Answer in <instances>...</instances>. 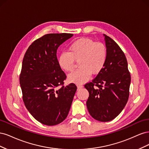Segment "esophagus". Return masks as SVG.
Returning a JSON list of instances; mask_svg holds the SVG:
<instances>
[{
  "instance_id": "obj_1",
  "label": "esophagus",
  "mask_w": 149,
  "mask_h": 149,
  "mask_svg": "<svg viewBox=\"0 0 149 149\" xmlns=\"http://www.w3.org/2000/svg\"><path fill=\"white\" fill-rule=\"evenodd\" d=\"M77 88H78V90H79L80 89H81L82 88H83V85H77Z\"/></svg>"
}]
</instances>
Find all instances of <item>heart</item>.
<instances>
[{"instance_id":"obj_1","label":"heart","mask_w":149,"mask_h":149,"mask_svg":"<svg viewBox=\"0 0 149 149\" xmlns=\"http://www.w3.org/2000/svg\"><path fill=\"white\" fill-rule=\"evenodd\" d=\"M106 47L88 38H81L70 44L68 52H62L58 58V65L66 72L73 71L75 61H78L79 68L69 74L70 82L82 84L93 74L102 70L107 60Z\"/></svg>"}]
</instances>
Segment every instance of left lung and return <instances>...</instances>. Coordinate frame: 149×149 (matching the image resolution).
Segmentation results:
<instances>
[{"instance_id":"8db88e82","label":"left lung","mask_w":149,"mask_h":149,"mask_svg":"<svg viewBox=\"0 0 149 149\" xmlns=\"http://www.w3.org/2000/svg\"><path fill=\"white\" fill-rule=\"evenodd\" d=\"M104 35L107 52L105 66L84 87L89 94L86 106L90 115L97 120L107 122L116 118L127 102L130 74L123 50L111 38Z\"/></svg>"}]
</instances>
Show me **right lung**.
Returning a JSON list of instances; mask_svg holds the SVG:
<instances>
[{
  "instance_id": "right-lung-1",
  "label": "right lung",
  "mask_w": 149,
  "mask_h": 149,
  "mask_svg": "<svg viewBox=\"0 0 149 149\" xmlns=\"http://www.w3.org/2000/svg\"><path fill=\"white\" fill-rule=\"evenodd\" d=\"M71 33H49L31 43L20 74L22 98L26 109L40 123L55 125L68 114L77 87L64 86L66 76L58 65L56 51Z\"/></svg>"
}]
</instances>
